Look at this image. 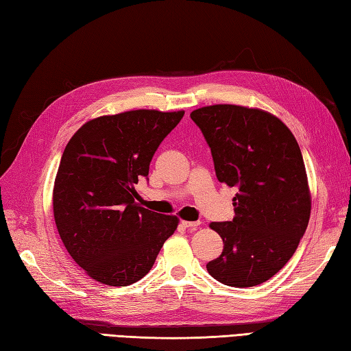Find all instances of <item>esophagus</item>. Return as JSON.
Masks as SVG:
<instances>
[{"label": "esophagus", "mask_w": 351, "mask_h": 351, "mask_svg": "<svg viewBox=\"0 0 351 351\" xmlns=\"http://www.w3.org/2000/svg\"><path fill=\"white\" fill-rule=\"evenodd\" d=\"M181 225H182L185 229H189V230H196L197 226L200 225V221H187V220H182Z\"/></svg>", "instance_id": "obj_1"}]
</instances>
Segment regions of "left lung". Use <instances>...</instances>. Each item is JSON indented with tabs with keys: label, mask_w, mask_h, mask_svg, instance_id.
Returning a JSON list of instances; mask_svg holds the SVG:
<instances>
[{
	"label": "left lung",
	"mask_w": 351,
	"mask_h": 351,
	"mask_svg": "<svg viewBox=\"0 0 351 351\" xmlns=\"http://www.w3.org/2000/svg\"><path fill=\"white\" fill-rule=\"evenodd\" d=\"M190 117L211 149L217 180L237 191L235 217L210 225L225 245L206 270L229 287L259 285L288 263L308 228L311 193L299 143L258 108L219 104Z\"/></svg>",
	"instance_id": "left-lung-1"
}]
</instances>
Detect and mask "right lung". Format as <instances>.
<instances>
[{
    "label": "right lung",
    "instance_id": "1",
    "mask_svg": "<svg viewBox=\"0 0 351 351\" xmlns=\"http://www.w3.org/2000/svg\"><path fill=\"white\" fill-rule=\"evenodd\" d=\"M184 111L132 110L88 121L66 145L52 208L66 250L92 279L126 287L151 270L176 215L140 206L138 178Z\"/></svg>",
    "mask_w": 351,
    "mask_h": 351
}]
</instances>
